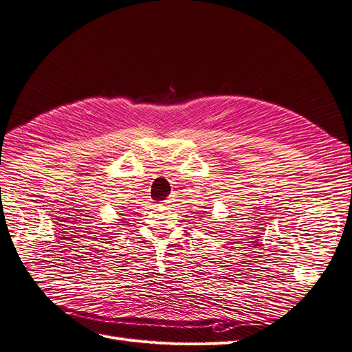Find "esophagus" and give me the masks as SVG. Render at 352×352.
Masks as SVG:
<instances>
[{
    "instance_id": "obj_1",
    "label": "esophagus",
    "mask_w": 352,
    "mask_h": 352,
    "mask_svg": "<svg viewBox=\"0 0 352 352\" xmlns=\"http://www.w3.org/2000/svg\"><path fill=\"white\" fill-rule=\"evenodd\" d=\"M168 204H172V199H166L164 201V205H168Z\"/></svg>"
}]
</instances>
